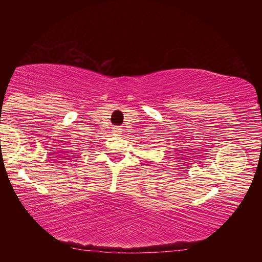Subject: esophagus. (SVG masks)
I'll list each match as a JSON object with an SVG mask.
<instances>
[{
    "label": "esophagus",
    "mask_w": 262,
    "mask_h": 262,
    "mask_svg": "<svg viewBox=\"0 0 262 262\" xmlns=\"http://www.w3.org/2000/svg\"><path fill=\"white\" fill-rule=\"evenodd\" d=\"M121 128L120 127H119V126H114L113 127V132H114V134H120V133H121Z\"/></svg>",
    "instance_id": "1"
}]
</instances>
